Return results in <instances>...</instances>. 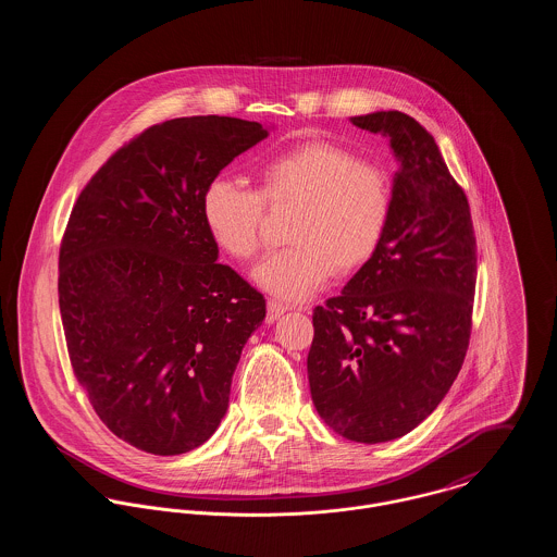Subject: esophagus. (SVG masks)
<instances>
[{"label":"esophagus","instance_id":"34e87169","mask_svg":"<svg viewBox=\"0 0 557 557\" xmlns=\"http://www.w3.org/2000/svg\"><path fill=\"white\" fill-rule=\"evenodd\" d=\"M285 311H287L285 305H281V302H276V300H268V318H265L268 319V323L276 321Z\"/></svg>","mask_w":557,"mask_h":557}]
</instances>
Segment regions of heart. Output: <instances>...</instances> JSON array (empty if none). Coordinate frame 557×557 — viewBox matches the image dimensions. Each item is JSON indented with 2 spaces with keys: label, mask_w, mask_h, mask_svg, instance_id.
Here are the masks:
<instances>
[{
  "label": "heart",
  "mask_w": 557,
  "mask_h": 557,
  "mask_svg": "<svg viewBox=\"0 0 557 557\" xmlns=\"http://www.w3.org/2000/svg\"><path fill=\"white\" fill-rule=\"evenodd\" d=\"M265 203H302L287 239L270 252L255 281L268 294L300 302L330 274H351L377 252L393 212V186L384 166L325 141H298L265 160L259 190L214 177L201 197V214L214 242L234 259L250 261L261 248Z\"/></svg>",
  "instance_id": "heart-1"
}]
</instances>
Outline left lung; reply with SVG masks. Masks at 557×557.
Wrapping results in <instances>:
<instances>
[{"label":"left lung","mask_w":557,"mask_h":557,"mask_svg":"<svg viewBox=\"0 0 557 557\" xmlns=\"http://www.w3.org/2000/svg\"><path fill=\"white\" fill-rule=\"evenodd\" d=\"M351 122L391 139L393 212L371 261L315 307L307 371L323 422L345 440L380 444L431 416L461 371L476 236L463 188L413 117L377 111Z\"/></svg>","instance_id":"obj_1"}]
</instances>
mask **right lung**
Masks as SVG:
<instances>
[{"label":"right lung","instance_id":"obj_1","mask_svg":"<svg viewBox=\"0 0 557 557\" xmlns=\"http://www.w3.org/2000/svg\"><path fill=\"white\" fill-rule=\"evenodd\" d=\"M270 133L193 115L154 124L107 160L60 246V313L75 377L107 429L173 457L219 429L265 300L219 263L201 197Z\"/></svg>","mask_w":557,"mask_h":557}]
</instances>
